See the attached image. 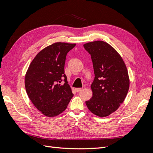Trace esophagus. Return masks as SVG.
<instances>
[{"label":"esophagus","instance_id":"1","mask_svg":"<svg viewBox=\"0 0 153 153\" xmlns=\"http://www.w3.org/2000/svg\"><path fill=\"white\" fill-rule=\"evenodd\" d=\"M82 90V88H76V92H80Z\"/></svg>","mask_w":153,"mask_h":153}]
</instances>
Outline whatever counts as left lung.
Wrapping results in <instances>:
<instances>
[{"label": "left lung", "instance_id": "8db88e82", "mask_svg": "<svg viewBox=\"0 0 153 153\" xmlns=\"http://www.w3.org/2000/svg\"><path fill=\"white\" fill-rule=\"evenodd\" d=\"M91 55L95 79L91 88L93 97L86 102L93 114L106 117L115 112L125 99L130 79L125 63L110 44L96 41L83 45Z\"/></svg>", "mask_w": 153, "mask_h": 153}]
</instances>
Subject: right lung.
<instances>
[{
	"label": "right lung",
	"instance_id": "obj_1",
	"mask_svg": "<svg viewBox=\"0 0 153 153\" xmlns=\"http://www.w3.org/2000/svg\"><path fill=\"white\" fill-rule=\"evenodd\" d=\"M76 44L55 42L48 46L37 54L28 67L25 79L26 91L34 106L44 116L61 114L74 95L64 66L67 53ZM63 77L65 83L61 85Z\"/></svg>",
	"mask_w": 153,
	"mask_h": 153
}]
</instances>
